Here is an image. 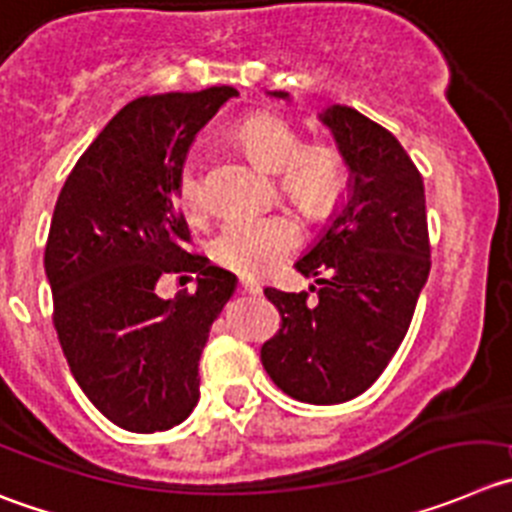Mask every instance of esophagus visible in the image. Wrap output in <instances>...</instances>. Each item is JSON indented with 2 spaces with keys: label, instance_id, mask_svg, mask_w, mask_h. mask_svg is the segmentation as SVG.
<instances>
[{
  "label": "esophagus",
  "instance_id": "esophagus-1",
  "mask_svg": "<svg viewBox=\"0 0 512 512\" xmlns=\"http://www.w3.org/2000/svg\"><path fill=\"white\" fill-rule=\"evenodd\" d=\"M240 290L247 295H260L262 288L255 283V280H240Z\"/></svg>",
  "mask_w": 512,
  "mask_h": 512
}]
</instances>
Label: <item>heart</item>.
<instances>
[{"label":"heart","mask_w":512,"mask_h":512,"mask_svg":"<svg viewBox=\"0 0 512 512\" xmlns=\"http://www.w3.org/2000/svg\"><path fill=\"white\" fill-rule=\"evenodd\" d=\"M234 138L267 171H278L280 194L305 217L323 219L343 202L351 169L346 156L328 143L303 146L300 133L275 113H252L234 128ZM176 202L186 217L207 212L202 171L194 159L176 174ZM303 242L298 219L288 212L232 214L209 242V255L227 270L260 278L278 270Z\"/></svg>","instance_id":"b5f03b06"}]
</instances>
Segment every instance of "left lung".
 I'll return each mask as SVG.
<instances>
[{
    "label": "left lung",
    "instance_id": "1",
    "mask_svg": "<svg viewBox=\"0 0 512 512\" xmlns=\"http://www.w3.org/2000/svg\"><path fill=\"white\" fill-rule=\"evenodd\" d=\"M321 118L348 161L351 197L295 262L315 280L316 298L265 288L280 328L262 343L260 358L293 399L341 404L384 374L407 336L432 260L424 181L404 146L348 105H331Z\"/></svg>",
    "mask_w": 512,
    "mask_h": 512
}]
</instances>
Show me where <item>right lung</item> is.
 <instances>
[{
  "label": "right lung",
  "mask_w": 512,
  "mask_h": 512,
  "mask_svg": "<svg viewBox=\"0 0 512 512\" xmlns=\"http://www.w3.org/2000/svg\"><path fill=\"white\" fill-rule=\"evenodd\" d=\"M229 85L143 95L111 118L65 179L45 245L52 323L75 381L128 432L176 427L199 401V356L234 275L189 252L176 174L191 141L234 98ZM198 272V293L155 295Z\"/></svg>",
  "instance_id": "add662e5"
}]
</instances>
